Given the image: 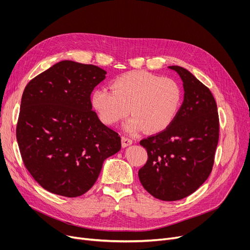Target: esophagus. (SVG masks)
Returning <instances> with one entry per match:
<instances>
[{
	"label": "esophagus",
	"mask_w": 250,
	"mask_h": 250,
	"mask_svg": "<svg viewBox=\"0 0 250 250\" xmlns=\"http://www.w3.org/2000/svg\"><path fill=\"white\" fill-rule=\"evenodd\" d=\"M132 144H133V140L130 139V138H127L125 136H124L122 138V145H123L124 148H125V147H127L129 145H132Z\"/></svg>",
	"instance_id": "34e87169"
}]
</instances>
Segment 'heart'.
I'll return each instance as SVG.
<instances>
[{
  "instance_id": "b5f03b06",
  "label": "heart",
  "mask_w": 250,
  "mask_h": 250,
  "mask_svg": "<svg viewBox=\"0 0 250 250\" xmlns=\"http://www.w3.org/2000/svg\"><path fill=\"white\" fill-rule=\"evenodd\" d=\"M111 90L99 88L91 95V103L100 121L115 125L128 112L133 116L125 127L136 133L146 128L160 133L175 121L182 102L179 84L145 71H130L116 77Z\"/></svg>"
}]
</instances>
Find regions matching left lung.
<instances>
[{"instance_id": "8db88e82", "label": "left lung", "mask_w": 250, "mask_h": 250, "mask_svg": "<svg viewBox=\"0 0 250 250\" xmlns=\"http://www.w3.org/2000/svg\"><path fill=\"white\" fill-rule=\"evenodd\" d=\"M168 68L180 76L185 99L171 125L140 142L148 160L138 174L154 198L172 202L194 192L211 173L219 141V115L207 86L185 68Z\"/></svg>"}]
</instances>
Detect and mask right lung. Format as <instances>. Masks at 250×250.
<instances>
[{"instance_id": "obj_1", "label": "right lung", "mask_w": 250, "mask_h": 250, "mask_svg": "<svg viewBox=\"0 0 250 250\" xmlns=\"http://www.w3.org/2000/svg\"><path fill=\"white\" fill-rule=\"evenodd\" d=\"M97 65L62 61L25 87L16 137L22 160L44 189L68 198L87 192L121 137L92 110L91 93L105 79Z\"/></svg>"}]
</instances>
